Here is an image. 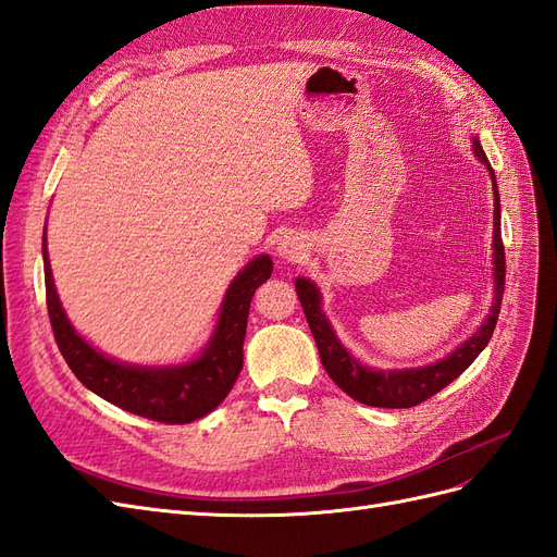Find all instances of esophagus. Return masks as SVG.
<instances>
[{
	"mask_svg": "<svg viewBox=\"0 0 557 557\" xmlns=\"http://www.w3.org/2000/svg\"><path fill=\"white\" fill-rule=\"evenodd\" d=\"M275 251H277V257L284 261H298V259H304L306 243L300 240L298 235H284L282 240H277Z\"/></svg>",
	"mask_w": 557,
	"mask_h": 557,
	"instance_id": "34e87169",
	"label": "esophagus"
}]
</instances>
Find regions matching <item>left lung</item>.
<instances>
[{
	"instance_id": "obj_1",
	"label": "left lung",
	"mask_w": 557,
	"mask_h": 557,
	"mask_svg": "<svg viewBox=\"0 0 557 557\" xmlns=\"http://www.w3.org/2000/svg\"><path fill=\"white\" fill-rule=\"evenodd\" d=\"M473 153L479 161L487 168L492 180V194H495V219H492V282H495V298H492L490 312L485 314L479 331L469 336L462 345H457L448 357H443L434 363L418 369H373L355 359V355L341 343V338L333 331L329 317L322 310V294L310 277H296V294L304 306L306 320L314 336L317 349H320L322 367L326 369L329 377L336 383L347 396L355 401L375 406V408H410L426 401L446 385H450L455 377L462 375L473 359L479 357L485 345L492 338V331L497 326V317L502 308L504 296V275H506V261H504V245H502V208H499V190L497 177L492 172L487 156L481 149L479 137H471Z\"/></svg>"
}]
</instances>
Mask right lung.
I'll use <instances>...</instances> for the list:
<instances>
[{"instance_id":"add662e5","label":"right lung","mask_w":557,"mask_h":557,"mask_svg":"<svg viewBox=\"0 0 557 557\" xmlns=\"http://www.w3.org/2000/svg\"><path fill=\"white\" fill-rule=\"evenodd\" d=\"M41 253L46 306H49L55 343L72 373L82 380V385L109 404L135 412L139 418L165 424H188L205 418L226 399L243 371V343L251 296L273 273V259L268 253L253 257L233 277L224 300H221L216 326L198 357L182 363H168V367L125 363L95 349L72 326L65 308L60 304L51 273L49 247H46V233Z\"/></svg>"}]
</instances>
